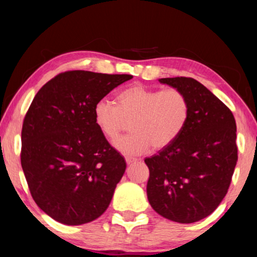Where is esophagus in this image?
Instances as JSON below:
<instances>
[{
  "instance_id": "34e87169",
  "label": "esophagus",
  "mask_w": 257,
  "mask_h": 257,
  "mask_svg": "<svg viewBox=\"0 0 257 257\" xmlns=\"http://www.w3.org/2000/svg\"><path fill=\"white\" fill-rule=\"evenodd\" d=\"M125 160H126V163L130 165V164H132V163H136V161L138 160V159H137V158H133V157H126Z\"/></svg>"
}]
</instances>
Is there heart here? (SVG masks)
<instances>
[{"instance_id": "b5f03b06", "label": "heart", "mask_w": 257, "mask_h": 257, "mask_svg": "<svg viewBox=\"0 0 257 257\" xmlns=\"http://www.w3.org/2000/svg\"><path fill=\"white\" fill-rule=\"evenodd\" d=\"M189 119V100L177 87L159 90L136 83L119 91L115 105L97 101L93 120L105 138L113 142L132 121L130 135L114 142L115 150L127 156L146 153L153 146L161 150L177 140Z\"/></svg>"}]
</instances>
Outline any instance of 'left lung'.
Wrapping results in <instances>:
<instances>
[{"label": "left lung", "instance_id": "1", "mask_svg": "<svg viewBox=\"0 0 257 257\" xmlns=\"http://www.w3.org/2000/svg\"><path fill=\"white\" fill-rule=\"evenodd\" d=\"M189 100V119L181 136L146 158L147 199L161 216L179 223L205 219L229 188L237 161L236 122L231 111L198 80L161 78Z\"/></svg>", "mask_w": 257, "mask_h": 257}]
</instances>
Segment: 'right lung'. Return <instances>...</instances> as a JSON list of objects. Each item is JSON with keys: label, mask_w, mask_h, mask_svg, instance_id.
Wrapping results in <instances>:
<instances>
[{"label": "right lung", "mask_w": 257, "mask_h": 257, "mask_svg": "<svg viewBox=\"0 0 257 257\" xmlns=\"http://www.w3.org/2000/svg\"><path fill=\"white\" fill-rule=\"evenodd\" d=\"M132 77L73 70L35 96L23 121L21 165L35 202L58 222H91L110 205L126 161L97 128L93 107Z\"/></svg>", "instance_id": "1"}]
</instances>
